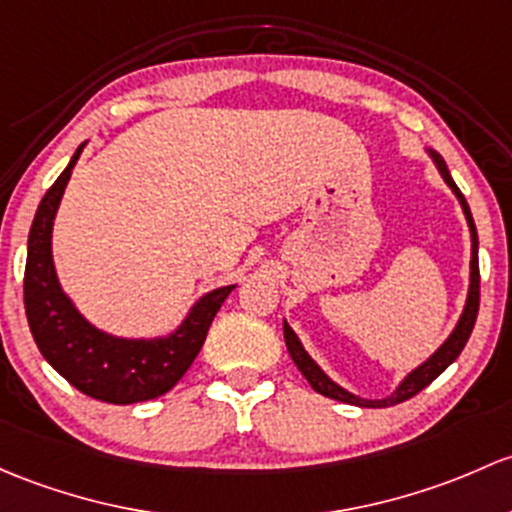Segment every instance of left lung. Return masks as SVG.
<instances>
[{"mask_svg": "<svg viewBox=\"0 0 512 512\" xmlns=\"http://www.w3.org/2000/svg\"><path fill=\"white\" fill-rule=\"evenodd\" d=\"M432 154V159L437 161L441 176H444V181L449 184L451 191L456 193V198H459L461 208H464L466 213V220H469V228H471V284H469V299H466V306H464V314H461L459 324H456L454 331H451V336L446 338L444 343H441V348L437 353L432 355V358L427 360V363L419 365L417 370H412L410 375H407L405 380H402L400 387H397L395 392H392L390 397H385V400H360V397L351 395L348 390H343L341 385L333 383L331 378L324 373V370L319 368V365L314 363V360L309 358V353L304 351V346L299 343L297 333L292 331L287 324H284V341H287V351L292 355L294 365L301 370V375H304L306 380H309V385L314 387L319 395L324 397H331V400H338V402H346V405H358V407H392V405H400V402L410 400V397L417 395V392H422L424 387H427L432 380H437L441 373H444L446 368H449L451 363H454L456 358H459V353L464 351L466 341H469L471 331H473V324H476V316H478V304H481V272H478V233H476V223H473V215H471V208L469 203H466L464 193L459 191V186L454 184V179H451L449 169H446L444 159L439 157L437 152H429Z\"/></svg>", "mask_w": 512, "mask_h": 512, "instance_id": "left-lung-1", "label": "left lung"}]
</instances>
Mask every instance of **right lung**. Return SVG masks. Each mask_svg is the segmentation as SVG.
Wrapping results in <instances>:
<instances>
[{"mask_svg":"<svg viewBox=\"0 0 512 512\" xmlns=\"http://www.w3.org/2000/svg\"><path fill=\"white\" fill-rule=\"evenodd\" d=\"M83 144L73 154L56 184L41 198L29 233L24 270V309L31 336L43 358L73 387L110 405L154 400L184 378L201 351L215 314L233 292L230 287L206 294L171 336L154 341H129L102 333L78 314L58 284L51 257V230L58 203Z\"/></svg>","mask_w":512,"mask_h":512,"instance_id":"add662e5","label":"right lung"}]
</instances>
